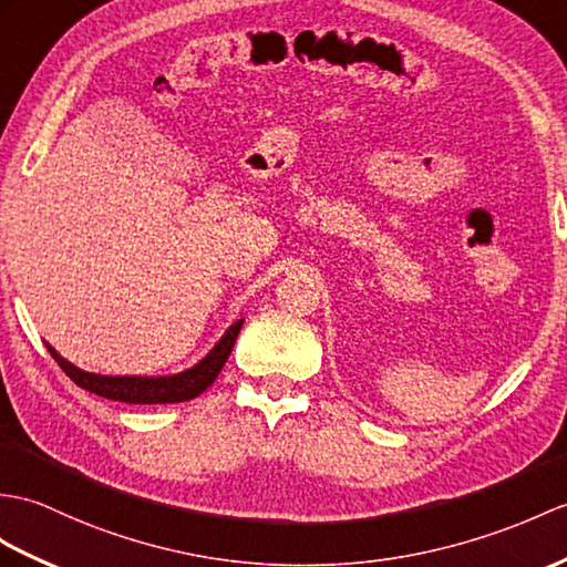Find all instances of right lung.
Masks as SVG:
<instances>
[{"label":"right lung","instance_id":"obj_1","mask_svg":"<svg viewBox=\"0 0 567 567\" xmlns=\"http://www.w3.org/2000/svg\"><path fill=\"white\" fill-rule=\"evenodd\" d=\"M241 326H244V319L229 326L219 343L209 350L200 362L186 372L171 374V377H103V374L79 370V367H74L72 362L60 358V354L50 346L48 350L52 358H55V362L62 367V372L68 374L76 386L96 393V396L123 401V403H181V401H190L195 396H200V393L217 379L224 362L229 360Z\"/></svg>","mask_w":567,"mask_h":567}]
</instances>
